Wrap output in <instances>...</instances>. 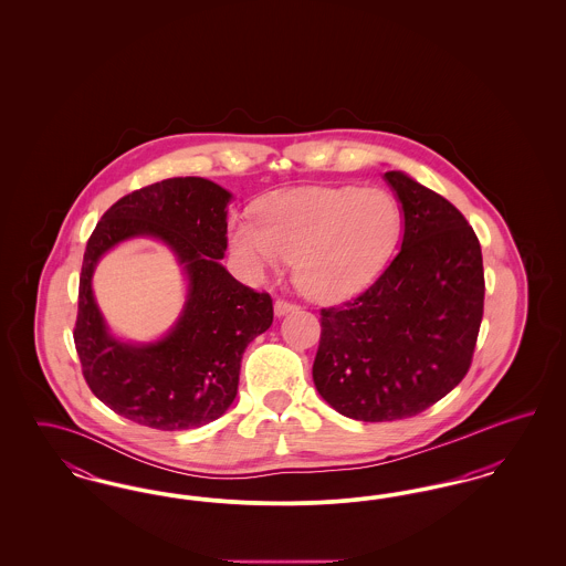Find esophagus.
<instances>
[{
	"label": "esophagus",
	"instance_id": "1",
	"mask_svg": "<svg viewBox=\"0 0 566 566\" xmlns=\"http://www.w3.org/2000/svg\"><path fill=\"white\" fill-rule=\"evenodd\" d=\"M296 310H298V307H296L295 303L284 301V298H277V301L273 303V312H275V316H286V314L296 312Z\"/></svg>",
	"mask_w": 566,
	"mask_h": 566
}]
</instances>
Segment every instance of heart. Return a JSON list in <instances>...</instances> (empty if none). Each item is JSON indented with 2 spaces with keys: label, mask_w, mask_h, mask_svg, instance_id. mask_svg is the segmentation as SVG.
Returning <instances> with one entry per match:
<instances>
[{
  "label": "heart",
  "mask_w": 566,
  "mask_h": 566,
  "mask_svg": "<svg viewBox=\"0 0 566 566\" xmlns=\"http://www.w3.org/2000/svg\"><path fill=\"white\" fill-rule=\"evenodd\" d=\"M401 227V208L388 190L312 187L263 201L261 218L233 216L229 243L254 277L280 271L293 259L298 291L335 303L376 280Z\"/></svg>",
  "instance_id": "obj_1"
}]
</instances>
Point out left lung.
I'll list each match as a JSON object with an SVG mask.
<instances>
[{"label":"left lung","mask_w":566,"mask_h":566,"mask_svg":"<svg viewBox=\"0 0 566 566\" xmlns=\"http://www.w3.org/2000/svg\"><path fill=\"white\" fill-rule=\"evenodd\" d=\"M403 242L363 295L321 312L318 395L363 422L411 418L467 376L484 316V263L457 208L403 171H386Z\"/></svg>","instance_id":"obj_1"}]
</instances>
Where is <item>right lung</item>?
Returning a JSON list of instances; mask_svg holds the SVG:
<instances>
[{
	"label": "right lung",
	"instance_id": "right-lung-1",
	"mask_svg": "<svg viewBox=\"0 0 566 566\" xmlns=\"http://www.w3.org/2000/svg\"><path fill=\"white\" fill-rule=\"evenodd\" d=\"M231 192L206 178H169L118 199L86 243L74 342L93 395L118 416L157 431H187L220 418L238 395L248 344L273 323L268 293L238 282L227 250ZM165 242L188 277V301L155 343L116 338L92 295V273L118 242Z\"/></svg>",
	"mask_w": 566,
	"mask_h": 566
}]
</instances>
